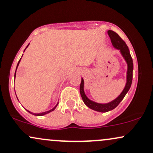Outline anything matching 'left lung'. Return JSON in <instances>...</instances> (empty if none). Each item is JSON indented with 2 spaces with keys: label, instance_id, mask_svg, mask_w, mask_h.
Here are the masks:
<instances>
[{
  "label": "left lung",
  "instance_id": "left-lung-1",
  "mask_svg": "<svg viewBox=\"0 0 153 153\" xmlns=\"http://www.w3.org/2000/svg\"><path fill=\"white\" fill-rule=\"evenodd\" d=\"M107 33H108V36H109L111 39V41L113 47L115 49H117V50H119L120 51L121 54H122V57H124V60L127 62V82H126L125 86H124V89H123L122 93H121L118 97L116 98L114 100H113V101H110L108 103H100L91 101V100H90L87 97L86 95L85 94V91H84V80L82 78H81V82H80V93L82 101H83L84 103L88 108H90L91 109H93L99 112H107L115 108L119 104V103L122 101L124 96H125V95L129 91V88L131 87V82H132L133 61L127 45L122 39V38L114 31L108 30L107 31Z\"/></svg>",
  "mask_w": 153,
  "mask_h": 153
}]
</instances>
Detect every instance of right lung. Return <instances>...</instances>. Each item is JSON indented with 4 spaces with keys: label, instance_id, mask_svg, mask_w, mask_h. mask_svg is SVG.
<instances>
[{
    "label": "right lung",
    "instance_id": "right-lung-1",
    "mask_svg": "<svg viewBox=\"0 0 153 153\" xmlns=\"http://www.w3.org/2000/svg\"><path fill=\"white\" fill-rule=\"evenodd\" d=\"M29 45H27V47H26V49L28 47V46H29ZM26 49L25 50H24V51L26 50ZM23 56V55H22ZM22 59V58H21ZM21 59H19V62H18V64H17V66H16V72H15V75H14V78H16V70H17V68H18V66H19V62H20V61H21ZM17 99H18V98H17ZM19 100V99H18ZM57 105H58V103H57V104H56V106L54 107V108H52V109H50V110H49V111H45V112H42V113H38V114H36V113H33V112H31V111H29V110H27V109H26V111H27L28 112H29V113H30V114H33V115H35V116H43V115H45V114H49L50 113V112H51V111H54V109H55V108L56 107H57Z\"/></svg>",
    "mask_w": 153,
    "mask_h": 153
}]
</instances>
